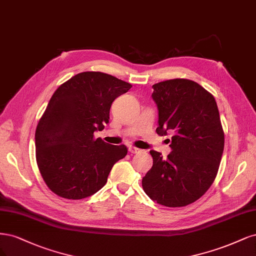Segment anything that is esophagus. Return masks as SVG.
Listing matches in <instances>:
<instances>
[{
    "mask_svg": "<svg viewBox=\"0 0 256 256\" xmlns=\"http://www.w3.org/2000/svg\"><path fill=\"white\" fill-rule=\"evenodd\" d=\"M128 151H130V153H132V154H136V153H139L142 150L138 149V148H136V146H130V148H128Z\"/></svg>",
    "mask_w": 256,
    "mask_h": 256,
    "instance_id": "esophagus-1",
    "label": "esophagus"
}]
</instances>
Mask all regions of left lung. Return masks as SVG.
Wrapping results in <instances>:
<instances>
[{
    "label": "left lung",
    "instance_id": "1",
    "mask_svg": "<svg viewBox=\"0 0 256 256\" xmlns=\"http://www.w3.org/2000/svg\"><path fill=\"white\" fill-rule=\"evenodd\" d=\"M158 108L160 136L173 133L172 152L150 151L153 166L142 178L151 199L167 208L196 201L215 180L224 149V132L215 98L187 78H173L153 86Z\"/></svg>",
    "mask_w": 256,
    "mask_h": 256
}]
</instances>
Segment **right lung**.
<instances>
[{"label": "right lung", "mask_w": 256, "mask_h": 256, "mask_svg": "<svg viewBox=\"0 0 256 256\" xmlns=\"http://www.w3.org/2000/svg\"><path fill=\"white\" fill-rule=\"evenodd\" d=\"M132 85L110 74L82 72L53 94L35 133L36 160L44 183L64 199L80 200L106 184L124 144L94 138L108 123L112 103Z\"/></svg>", "instance_id": "right-lung-1"}]
</instances>
